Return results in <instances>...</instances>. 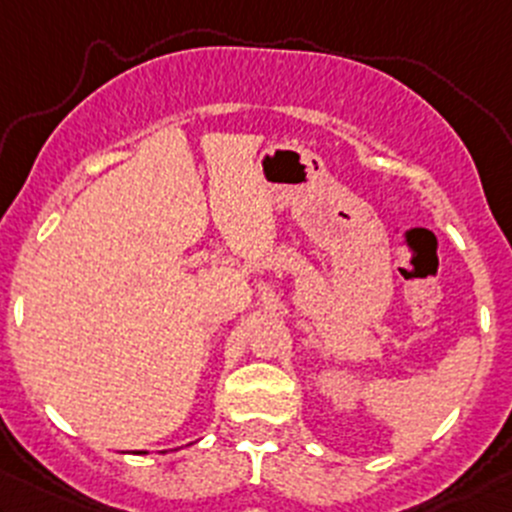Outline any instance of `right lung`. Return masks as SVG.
Segmentation results:
<instances>
[{"instance_id":"add662e5","label":"right lung","mask_w":512,"mask_h":512,"mask_svg":"<svg viewBox=\"0 0 512 512\" xmlns=\"http://www.w3.org/2000/svg\"><path fill=\"white\" fill-rule=\"evenodd\" d=\"M136 454H145V452H136Z\"/></svg>"}]
</instances>
